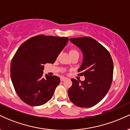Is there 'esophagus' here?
Listing matches in <instances>:
<instances>
[{
	"mask_svg": "<svg viewBox=\"0 0 130 130\" xmlns=\"http://www.w3.org/2000/svg\"><path fill=\"white\" fill-rule=\"evenodd\" d=\"M65 79H67L66 77H60L61 81H63V80H65Z\"/></svg>",
	"mask_w": 130,
	"mask_h": 130,
	"instance_id": "esophagus-1",
	"label": "esophagus"
}]
</instances>
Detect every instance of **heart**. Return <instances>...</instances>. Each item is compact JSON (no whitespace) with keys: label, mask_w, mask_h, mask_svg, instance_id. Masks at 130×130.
<instances>
[{"label":"heart","mask_w":130,"mask_h":130,"mask_svg":"<svg viewBox=\"0 0 130 130\" xmlns=\"http://www.w3.org/2000/svg\"><path fill=\"white\" fill-rule=\"evenodd\" d=\"M77 53H78V52H77V51H76V50H70V55L74 54H77Z\"/></svg>","instance_id":"obj_1"}]
</instances>
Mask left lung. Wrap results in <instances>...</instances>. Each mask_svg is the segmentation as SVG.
Listing matches in <instances>:
<instances>
[{"instance_id":"obj_1","label":"left lung","mask_w":130,"mask_h":130,"mask_svg":"<svg viewBox=\"0 0 130 130\" xmlns=\"http://www.w3.org/2000/svg\"><path fill=\"white\" fill-rule=\"evenodd\" d=\"M83 52V60L79 68L84 81L71 79L68 89L70 101L80 108H91L106 96L111 87L114 65L108 51L90 37L70 38Z\"/></svg>"}]
</instances>
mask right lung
Wrapping results in <instances>:
<instances>
[{
	"mask_svg": "<svg viewBox=\"0 0 130 130\" xmlns=\"http://www.w3.org/2000/svg\"><path fill=\"white\" fill-rule=\"evenodd\" d=\"M67 37L39 35L19 46L11 60V79L19 97L32 106L43 105L53 96L60 79L43 76L44 65L54 63L68 41Z\"/></svg>",
	"mask_w": 130,
	"mask_h": 130,
	"instance_id": "obj_1",
	"label": "right lung"
}]
</instances>
